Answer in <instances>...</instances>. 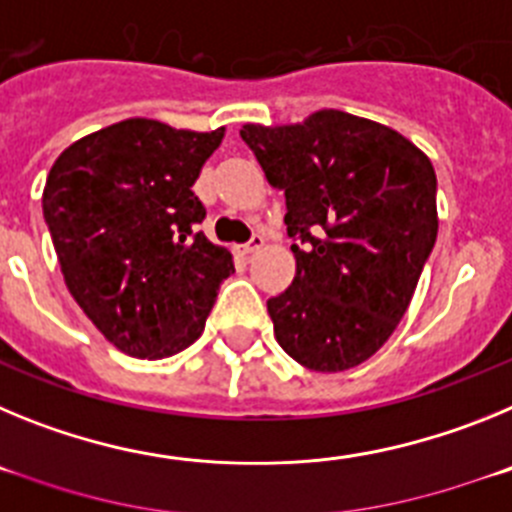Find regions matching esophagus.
Wrapping results in <instances>:
<instances>
[{
	"mask_svg": "<svg viewBox=\"0 0 512 512\" xmlns=\"http://www.w3.org/2000/svg\"><path fill=\"white\" fill-rule=\"evenodd\" d=\"M261 246H264V235H261V233H253V235H251V241L243 243L241 251H243V253H256Z\"/></svg>",
	"mask_w": 512,
	"mask_h": 512,
	"instance_id": "34e87169",
	"label": "esophagus"
}]
</instances>
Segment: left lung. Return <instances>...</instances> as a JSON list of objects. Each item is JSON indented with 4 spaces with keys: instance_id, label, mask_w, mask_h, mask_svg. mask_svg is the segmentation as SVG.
<instances>
[{
    "instance_id": "8db88e82",
    "label": "left lung",
    "mask_w": 512,
    "mask_h": 512,
    "mask_svg": "<svg viewBox=\"0 0 512 512\" xmlns=\"http://www.w3.org/2000/svg\"><path fill=\"white\" fill-rule=\"evenodd\" d=\"M241 138L287 200L297 274L266 302L279 346L312 372L374 356L408 310L438 235L436 171L397 130L320 110Z\"/></svg>"
}]
</instances>
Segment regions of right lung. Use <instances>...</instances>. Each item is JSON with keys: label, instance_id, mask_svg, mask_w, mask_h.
<instances>
[{"label": "right lung", "instance_id": "add662e5", "mask_svg": "<svg viewBox=\"0 0 512 512\" xmlns=\"http://www.w3.org/2000/svg\"><path fill=\"white\" fill-rule=\"evenodd\" d=\"M223 135L130 117L71 143L45 179L66 287L122 354L164 359L192 346L235 271L197 230L205 205L192 192Z\"/></svg>", "mask_w": 512, "mask_h": 512}]
</instances>
